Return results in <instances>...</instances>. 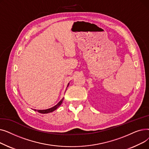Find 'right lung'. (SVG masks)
Here are the masks:
<instances>
[{"label":"right lung","instance_id":"1","mask_svg":"<svg viewBox=\"0 0 149 149\" xmlns=\"http://www.w3.org/2000/svg\"><path fill=\"white\" fill-rule=\"evenodd\" d=\"M69 84V83H68V84L67 86V88L68 87ZM63 100H64V98H63L56 106H54V107H52L51 108H49V109H45V110H36V109H34V111H37L38 112L40 113H48L52 112L54 111L55 110H56V109L61 104V103H63Z\"/></svg>","mask_w":149,"mask_h":149}]
</instances>
